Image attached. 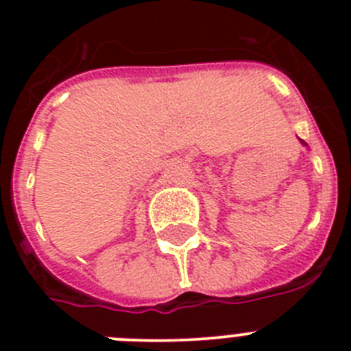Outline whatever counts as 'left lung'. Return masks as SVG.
Returning a JSON list of instances; mask_svg holds the SVG:
<instances>
[{"instance_id": "left-lung-1", "label": "left lung", "mask_w": 351, "mask_h": 351, "mask_svg": "<svg viewBox=\"0 0 351 351\" xmlns=\"http://www.w3.org/2000/svg\"><path fill=\"white\" fill-rule=\"evenodd\" d=\"M300 143H302V145H308V143H306V142H302V140H300Z\"/></svg>"}]
</instances>
